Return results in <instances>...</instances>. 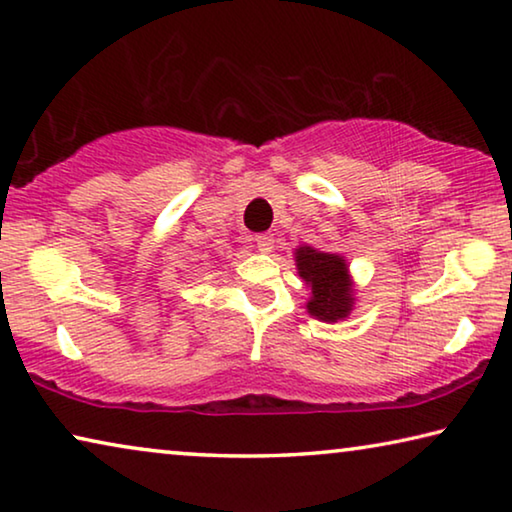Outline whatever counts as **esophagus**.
I'll list each match as a JSON object with an SVG mask.
<instances>
[{
    "instance_id": "obj_1",
    "label": "esophagus",
    "mask_w": 512,
    "mask_h": 512,
    "mask_svg": "<svg viewBox=\"0 0 512 512\" xmlns=\"http://www.w3.org/2000/svg\"><path fill=\"white\" fill-rule=\"evenodd\" d=\"M255 243H257V248L262 250V253H271L273 246H275V237H273L271 232L257 234V237H255Z\"/></svg>"
}]
</instances>
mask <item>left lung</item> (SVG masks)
Listing matches in <instances>:
<instances>
[{
    "mask_svg": "<svg viewBox=\"0 0 512 512\" xmlns=\"http://www.w3.org/2000/svg\"><path fill=\"white\" fill-rule=\"evenodd\" d=\"M294 259L298 275L310 287L307 314L323 323L346 321L355 307V282L346 259L312 246H298Z\"/></svg>",
    "mask_w": 512,
    "mask_h": 512,
    "instance_id": "8db88e82",
    "label": "left lung"
}]
</instances>
